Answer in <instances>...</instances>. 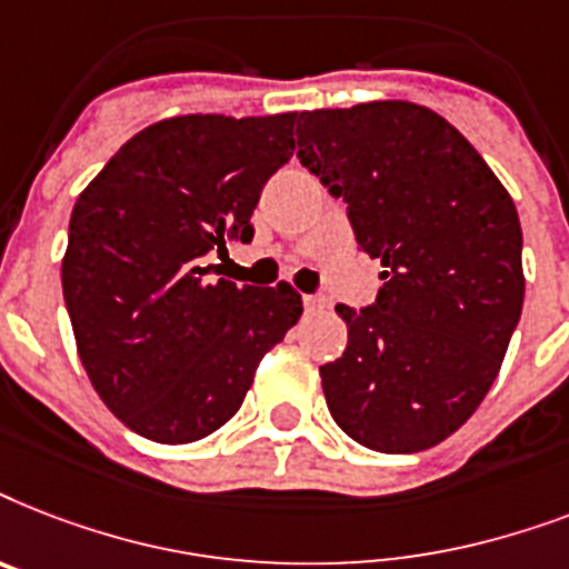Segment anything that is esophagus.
<instances>
[{"mask_svg":"<svg viewBox=\"0 0 569 569\" xmlns=\"http://www.w3.org/2000/svg\"><path fill=\"white\" fill-rule=\"evenodd\" d=\"M322 308H326V299H322V297H306V311L308 313H317V311H322Z\"/></svg>","mask_w":569,"mask_h":569,"instance_id":"1","label":"esophagus"}]
</instances>
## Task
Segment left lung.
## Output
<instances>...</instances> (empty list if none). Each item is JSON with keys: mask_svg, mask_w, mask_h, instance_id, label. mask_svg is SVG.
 <instances>
[{"mask_svg": "<svg viewBox=\"0 0 569 569\" xmlns=\"http://www.w3.org/2000/svg\"><path fill=\"white\" fill-rule=\"evenodd\" d=\"M297 143L381 261L376 306H338L349 343L320 367L326 406L376 452L438 447L488 397L520 320L515 199L456 126L402 99L302 111Z\"/></svg>", "mask_w": 569, "mask_h": 569, "instance_id": "1", "label": "left lung"}]
</instances>
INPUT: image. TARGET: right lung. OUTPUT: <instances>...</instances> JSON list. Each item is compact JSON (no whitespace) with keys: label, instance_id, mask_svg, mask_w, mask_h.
<instances>
[{"label":"right lung","instance_id":"add662e5","mask_svg":"<svg viewBox=\"0 0 569 569\" xmlns=\"http://www.w3.org/2000/svg\"><path fill=\"white\" fill-rule=\"evenodd\" d=\"M297 113H184L138 131L81 190L61 261L90 385L140 438L193 443L238 413L302 297L208 281L206 258L252 238V211L293 156Z\"/></svg>","mask_w":569,"mask_h":569}]
</instances>
